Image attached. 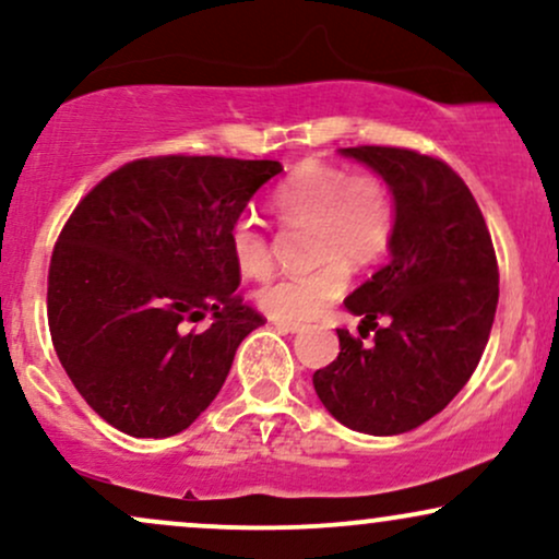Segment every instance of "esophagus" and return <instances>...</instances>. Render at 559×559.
Masks as SVG:
<instances>
[{
  "label": "esophagus",
  "instance_id": "esophagus-1",
  "mask_svg": "<svg viewBox=\"0 0 559 559\" xmlns=\"http://www.w3.org/2000/svg\"><path fill=\"white\" fill-rule=\"evenodd\" d=\"M275 329H278L281 333H299L301 325L299 323H286V320H275Z\"/></svg>",
  "mask_w": 559,
  "mask_h": 559
}]
</instances>
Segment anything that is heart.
<instances>
[{"label":"heart","mask_w":559,"mask_h":559,"mask_svg":"<svg viewBox=\"0 0 559 559\" xmlns=\"http://www.w3.org/2000/svg\"><path fill=\"white\" fill-rule=\"evenodd\" d=\"M273 210L284 226H312L318 271L288 275L258 292L265 316L286 323L316 320L344 297L352 265L386 258L396 234V202L389 181L373 170L352 173L333 163H301L275 189ZM230 254L247 278H265L273 267L267 230L254 217L230 228Z\"/></svg>","instance_id":"obj_1"}]
</instances>
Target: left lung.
<instances>
[{"mask_svg":"<svg viewBox=\"0 0 559 559\" xmlns=\"http://www.w3.org/2000/svg\"><path fill=\"white\" fill-rule=\"evenodd\" d=\"M342 152L386 178L396 234L391 260L344 299L365 318L360 336L338 329L342 352L312 383L342 426L394 436L441 413L478 368L499 299L497 252L476 197L444 159L404 146Z\"/></svg>","mask_w":559,"mask_h":559,"instance_id":"left-lung-1","label":"left lung"}]
</instances>
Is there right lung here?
Here are the masks:
<instances>
[{"mask_svg": "<svg viewBox=\"0 0 559 559\" xmlns=\"http://www.w3.org/2000/svg\"><path fill=\"white\" fill-rule=\"evenodd\" d=\"M275 159L159 155L120 165L57 236L47 318L88 407L128 436L189 428L226 383L260 312L239 297L230 228ZM207 314L214 323L197 330Z\"/></svg>", "mask_w": 559, "mask_h": 559, "instance_id": "obj_1", "label": "right lung"}]
</instances>
